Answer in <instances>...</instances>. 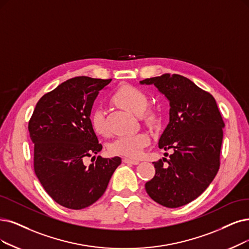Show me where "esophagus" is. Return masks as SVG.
Listing matches in <instances>:
<instances>
[{"label": "esophagus", "instance_id": "34e87169", "mask_svg": "<svg viewBox=\"0 0 249 249\" xmlns=\"http://www.w3.org/2000/svg\"><path fill=\"white\" fill-rule=\"evenodd\" d=\"M123 161L124 163H130V164H138L139 163V160H135V159H130V158H124Z\"/></svg>", "mask_w": 249, "mask_h": 249}]
</instances>
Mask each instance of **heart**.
Returning a JSON list of instances; mask_svg holds the SVG:
<instances>
[{
  "label": "heart",
  "instance_id": "1",
  "mask_svg": "<svg viewBox=\"0 0 249 249\" xmlns=\"http://www.w3.org/2000/svg\"><path fill=\"white\" fill-rule=\"evenodd\" d=\"M112 101L125 110L133 113H140L141 118L147 123H152L155 115L151 110L145 109L148 98L140 89L133 86H123L112 95ZM90 124L93 131L100 136L107 134L105 114L100 107L95 108L90 116ZM150 142V138L143 132L119 136L109 145V152L113 155H122L131 158L141 156L143 149Z\"/></svg>",
  "mask_w": 249,
  "mask_h": 249
}]
</instances>
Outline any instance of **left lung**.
Returning <instances> with one entry per match:
<instances>
[{
	"label": "left lung",
	"mask_w": 249,
	"mask_h": 249,
	"mask_svg": "<svg viewBox=\"0 0 249 249\" xmlns=\"http://www.w3.org/2000/svg\"><path fill=\"white\" fill-rule=\"evenodd\" d=\"M140 83L154 85L170 101V123L158 146L174 150L170 159L153 162L155 175L145 189L155 202L180 207L200 196L216 176L225 123L213 95L183 75L164 73Z\"/></svg>",
	"instance_id": "left-lung-1"
}]
</instances>
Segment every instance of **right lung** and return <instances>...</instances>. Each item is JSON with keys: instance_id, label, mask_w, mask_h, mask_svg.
Here are the masks:
<instances>
[{"instance_id": "1", "label": "right lung", "mask_w": 249, "mask_h": 249, "mask_svg": "<svg viewBox=\"0 0 249 249\" xmlns=\"http://www.w3.org/2000/svg\"><path fill=\"white\" fill-rule=\"evenodd\" d=\"M111 78L76 76L45 94L28 122L34 146V168L45 191L71 210H83L100 198L121 157H92L102 150L90 124L99 91ZM91 159V161H92Z\"/></svg>"}]
</instances>
